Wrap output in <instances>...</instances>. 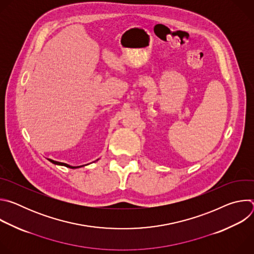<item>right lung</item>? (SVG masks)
Masks as SVG:
<instances>
[{
  "instance_id": "right-lung-1",
  "label": "right lung",
  "mask_w": 254,
  "mask_h": 254,
  "mask_svg": "<svg viewBox=\"0 0 254 254\" xmlns=\"http://www.w3.org/2000/svg\"><path fill=\"white\" fill-rule=\"evenodd\" d=\"M49 161H50L52 164H54V165L64 166V167H67V168H70V169H77V168H81V167H84V165H83V166H77V167H73V166H70V165H68V164H65V163H60V162H56V161H53V160H51V159H49ZM96 161H98V159H97ZM87 165H88V164H87ZM85 166H86V165H85Z\"/></svg>"
}]
</instances>
